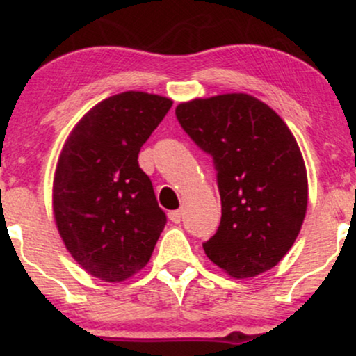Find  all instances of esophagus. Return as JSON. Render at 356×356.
I'll use <instances>...</instances> for the list:
<instances>
[{"instance_id": "34e87169", "label": "esophagus", "mask_w": 356, "mask_h": 356, "mask_svg": "<svg viewBox=\"0 0 356 356\" xmlns=\"http://www.w3.org/2000/svg\"><path fill=\"white\" fill-rule=\"evenodd\" d=\"M167 216H169V219L172 220V222L177 224V222H181V219H182V211H170Z\"/></svg>"}]
</instances>
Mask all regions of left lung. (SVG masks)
Returning <instances> with one entry per match:
<instances>
[{
  "mask_svg": "<svg viewBox=\"0 0 356 356\" xmlns=\"http://www.w3.org/2000/svg\"><path fill=\"white\" fill-rule=\"evenodd\" d=\"M179 124L218 170L220 224L204 251L238 280L275 268L300 234L308 175L284 120L248 93L182 102Z\"/></svg>",
  "mask_w": 356,
  "mask_h": 356,
  "instance_id": "obj_1",
  "label": "left lung"
}]
</instances>
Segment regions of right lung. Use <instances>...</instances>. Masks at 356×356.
<instances>
[{"label": "right lung", "mask_w": 356, "mask_h": 356, "mask_svg": "<svg viewBox=\"0 0 356 356\" xmlns=\"http://www.w3.org/2000/svg\"><path fill=\"white\" fill-rule=\"evenodd\" d=\"M170 107L172 100L154 93H117L80 118L60 152L51 195L60 238L105 283L145 268L165 226L137 157Z\"/></svg>", "instance_id": "right-lung-1"}]
</instances>
